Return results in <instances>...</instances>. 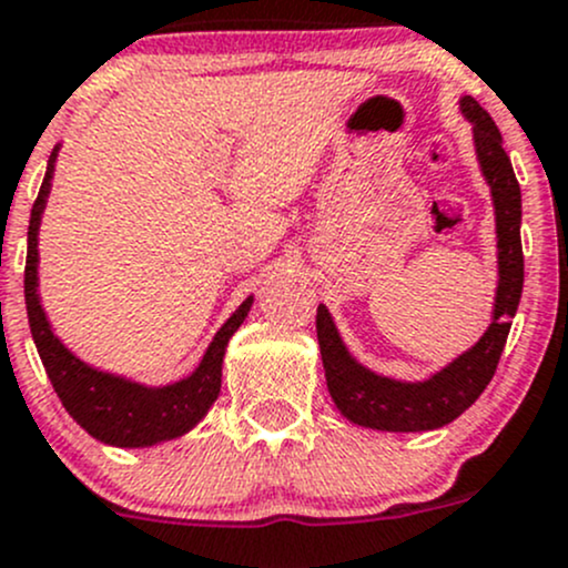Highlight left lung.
<instances>
[{
    "mask_svg": "<svg viewBox=\"0 0 568 568\" xmlns=\"http://www.w3.org/2000/svg\"><path fill=\"white\" fill-rule=\"evenodd\" d=\"M462 114L473 122V139L481 172L493 189L495 224H498V295H495L493 325L467 353L424 383H399L379 377L361 366L344 347L336 325L325 306L317 308V338L323 353L325 379L331 399L358 426L379 432H429L459 418L495 377L503 347H506L511 317L523 297L525 260L519 224H523V194L514 178L511 161L503 150V139L493 116L478 106L476 98L459 101Z\"/></svg>",
    "mask_w": 568,
    "mask_h": 568,
    "instance_id": "left-lung-1",
    "label": "left lung"
}]
</instances>
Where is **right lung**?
I'll list each match as a JSON object with an SVG mask.
<instances>
[{
    "label": "right lung",
    "instance_id": "right-lung-1",
    "mask_svg": "<svg viewBox=\"0 0 568 568\" xmlns=\"http://www.w3.org/2000/svg\"><path fill=\"white\" fill-rule=\"evenodd\" d=\"M57 150L60 148H54V153L49 158L43 185H40V194L32 204V215H29L27 267H23L27 317L45 374H49L65 410L95 440L120 448H142L185 435L189 429H194L199 420L204 418V413L210 410V405L219 399L226 342L248 317L254 297H245L241 308L221 325V331L215 333L207 353H204L202 364L180 383L163 385V388H148V385L92 369L84 361L75 358L65 344L54 336L38 297V230L45 199H49Z\"/></svg>",
    "mask_w": 568,
    "mask_h": 568
}]
</instances>
